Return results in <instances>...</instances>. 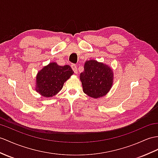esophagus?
Here are the masks:
<instances>
[{"instance_id": "esophagus-1", "label": "esophagus", "mask_w": 158, "mask_h": 158, "mask_svg": "<svg viewBox=\"0 0 158 158\" xmlns=\"http://www.w3.org/2000/svg\"><path fill=\"white\" fill-rule=\"evenodd\" d=\"M71 67H72V69L73 70V71H74L75 74H77V73H78V68H77L76 65V64H72Z\"/></svg>"}]
</instances>
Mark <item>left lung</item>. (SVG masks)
<instances>
[{"label":"left lung","mask_w":158,"mask_h":158,"mask_svg":"<svg viewBox=\"0 0 158 158\" xmlns=\"http://www.w3.org/2000/svg\"><path fill=\"white\" fill-rule=\"evenodd\" d=\"M80 76L84 92L94 98L105 96L113 85L112 70L96 60L86 61L84 72Z\"/></svg>","instance_id":"1"}]
</instances>
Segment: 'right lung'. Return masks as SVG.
Here are the masks:
<instances>
[{
  "label": "right lung",
  "instance_id": "obj_1",
  "mask_svg": "<svg viewBox=\"0 0 158 158\" xmlns=\"http://www.w3.org/2000/svg\"><path fill=\"white\" fill-rule=\"evenodd\" d=\"M73 73L68 65L61 66L54 62L50 63L38 72L36 91L43 97H52L61 90L64 83Z\"/></svg>",
  "mask_w": 158,
  "mask_h": 158
}]
</instances>
